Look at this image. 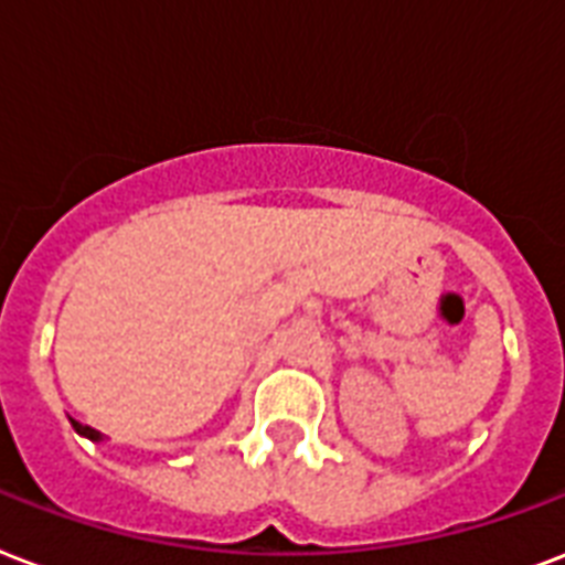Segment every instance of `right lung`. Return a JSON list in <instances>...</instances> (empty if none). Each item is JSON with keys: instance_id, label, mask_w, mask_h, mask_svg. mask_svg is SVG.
<instances>
[{"instance_id": "right-lung-1", "label": "right lung", "mask_w": 565, "mask_h": 565, "mask_svg": "<svg viewBox=\"0 0 565 565\" xmlns=\"http://www.w3.org/2000/svg\"><path fill=\"white\" fill-rule=\"evenodd\" d=\"M70 424H73V430L78 433V436H85V439H90V441H103L105 436L99 430H94V427H87V424H78L76 418H70Z\"/></svg>"}]
</instances>
